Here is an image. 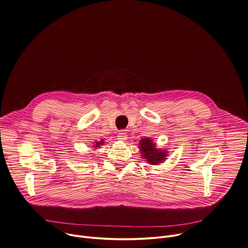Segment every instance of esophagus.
I'll return each mask as SVG.
<instances>
[{
    "mask_svg": "<svg viewBox=\"0 0 248 248\" xmlns=\"http://www.w3.org/2000/svg\"><path fill=\"white\" fill-rule=\"evenodd\" d=\"M127 133L125 131H120L118 134H117V139L120 140H127Z\"/></svg>",
    "mask_w": 248,
    "mask_h": 248,
    "instance_id": "obj_1",
    "label": "esophagus"
}]
</instances>
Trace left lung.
Returning a JSON list of instances; mask_svg holds the SVG:
<instances>
[{
	"mask_svg": "<svg viewBox=\"0 0 248 248\" xmlns=\"http://www.w3.org/2000/svg\"><path fill=\"white\" fill-rule=\"evenodd\" d=\"M140 151L142 152L143 157L146 159V161L151 164V165H156V164H160L161 162H163L167 156L166 152H162L158 149L155 148V144H153L151 142V140L149 139H142L140 140Z\"/></svg>",
	"mask_w": 248,
	"mask_h": 248,
	"instance_id": "8db88e82",
	"label": "left lung"
}]
</instances>
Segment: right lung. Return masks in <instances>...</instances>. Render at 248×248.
Here are the masks:
<instances>
[{
	"instance_id": "add662e5",
	"label": "right lung",
	"mask_w": 248,
	"mask_h": 248,
	"mask_svg": "<svg viewBox=\"0 0 248 248\" xmlns=\"http://www.w3.org/2000/svg\"><path fill=\"white\" fill-rule=\"evenodd\" d=\"M101 144H103V141H101V142H97V143H96V145H97V146H99V145H101ZM97 146H96V147H97Z\"/></svg>"
}]
</instances>
